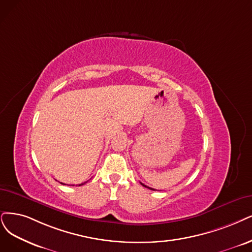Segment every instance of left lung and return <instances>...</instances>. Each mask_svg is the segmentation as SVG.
<instances>
[{
    "label": "left lung",
    "instance_id": "8db88e82",
    "mask_svg": "<svg viewBox=\"0 0 252 252\" xmlns=\"http://www.w3.org/2000/svg\"><path fill=\"white\" fill-rule=\"evenodd\" d=\"M141 185H142V186H144V187H145V188H148V189H151V190H155V189H153V188H150V187H147V186H145V185H143V184H142V183H141Z\"/></svg>",
    "mask_w": 252,
    "mask_h": 252
}]
</instances>
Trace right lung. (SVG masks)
I'll return each instance as SVG.
<instances>
[{"label":"right lung","mask_w":252,"mask_h":252,"mask_svg":"<svg viewBox=\"0 0 252 252\" xmlns=\"http://www.w3.org/2000/svg\"><path fill=\"white\" fill-rule=\"evenodd\" d=\"M85 183H87V182H85ZM85 183H83V184H80L79 186H82V185H84V184H85ZM61 184H62V185H65V184H63V183H61Z\"/></svg>","instance_id":"1"}]
</instances>
